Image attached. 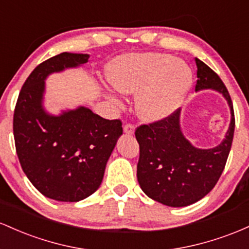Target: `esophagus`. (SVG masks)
Instances as JSON below:
<instances>
[{
  "instance_id": "34e87169",
  "label": "esophagus",
  "mask_w": 249,
  "mask_h": 249,
  "mask_svg": "<svg viewBox=\"0 0 249 249\" xmlns=\"http://www.w3.org/2000/svg\"><path fill=\"white\" fill-rule=\"evenodd\" d=\"M124 132L125 134H128V135H132V134H134V132H135V127H134V125L130 124H125L124 127Z\"/></svg>"
}]
</instances>
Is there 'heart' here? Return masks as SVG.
I'll list each match as a JSON object with an SVG mask.
<instances>
[{
    "label": "heart",
    "instance_id": "heart-1",
    "mask_svg": "<svg viewBox=\"0 0 249 249\" xmlns=\"http://www.w3.org/2000/svg\"><path fill=\"white\" fill-rule=\"evenodd\" d=\"M107 79L115 90L136 94L135 108L143 121L156 122L172 115L192 87L191 68L172 55L160 53L125 54L107 67ZM120 105L117 97L108 94Z\"/></svg>",
    "mask_w": 249,
    "mask_h": 249
}]
</instances>
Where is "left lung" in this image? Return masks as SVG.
I'll list each match as a JSON object with an SVG mask.
<instances>
[{
  "instance_id": "1",
  "label": "left lung",
  "mask_w": 249,
  "mask_h": 249,
  "mask_svg": "<svg viewBox=\"0 0 249 249\" xmlns=\"http://www.w3.org/2000/svg\"><path fill=\"white\" fill-rule=\"evenodd\" d=\"M195 91L212 89L222 95L231 109V124L216 147H194L181 130V110L135 130L140 146L138 181L150 199L169 207H186L208 194L221 177L235 128L233 103L223 82L206 63L195 58Z\"/></svg>"
}]
</instances>
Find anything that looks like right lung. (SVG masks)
Wrapping results in <instances>:
<instances>
[{
    "label": "right lung",
    "instance_id": "add662e5",
    "mask_svg": "<svg viewBox=\"0 0 249 249\" xmlns=\"http://www.w3.org/2000/svg\"><path fill=\"white\" fill-rule=\"evenodd\" d=\"M88 58V54L61 53L38 64L14 111V139L24 174L41 194L63 202H77L97 191L122 135L120 120H106L83 106L60 115L44 109L47 77L81 67Z\"/></svg>",
    "mask_w": 249,
    "mask_h": 249
}]
</instances>
